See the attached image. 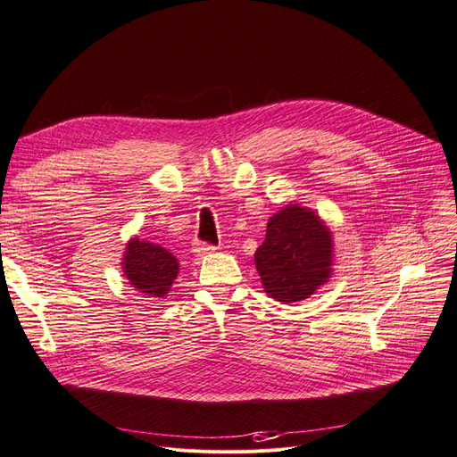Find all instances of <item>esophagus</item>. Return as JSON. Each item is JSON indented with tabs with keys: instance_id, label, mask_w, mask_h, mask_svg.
Instances as JSON below:
<instances>
[{
	"instance_id": "1",
	"label": "esophagus",
	"mask_w": 457,
	"mask_h": 457,
	"mask_svg": "<svg viewBox=\"0 0 457 457\" xmlns=\"http://www.w3.org/2000/svg\"><path fill=\"white\" fill-rule=\"evenodd\" d=\"M216 250V246H211V245H205V243H195L194 245V252L197 256H205V254H212V252Z\"/></svg>"
}]
</instances>
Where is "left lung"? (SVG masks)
Masks as SVG:
<instances>
[{
	"instance_id": "obj_1",
	"label": "left lung",
	"mask_w": 457,
	"mask_h": 457,
	"mask_svg": "<svg viewBox=\"0 0 457 457\" xmlns=\"http://www.w3.org/2000/svg\"><path fill=\"white\" fill-rule=\"evenodd\" d=\"M254 263L269 297L284 305L307 299L331 277V231L314 211L290 203L269 218Z\"/></svg>"
}]
</instances>
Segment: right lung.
<instances>
[{"instance_id": "obj_1", "label": "right lung", "mask_w": 457, "mask_h": 457, "mask_svg": "<svg viewBox=\"0 0 457 457\" xmlns=\"http://www.w3.org/2000/svg\"><path fill=\"white\" fill-rule=\"evenodd\" d=\"M122 269L135 290L150 297H163L179 275V262L160 245L133 237L126 245Z\"/></svg>"}]
</instances>
